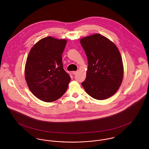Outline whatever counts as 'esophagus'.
Listing matches in <instances>:
<instances>
[{
    "label": "esophagus",
    "instance_id": "obj_1",
    "mask_svg": "<svg viewBox=\"0 0 149 149\" xmlns=\"http://www.w3.org/2000/svg\"><path fill=\"white\" fill-rule=\"evenodd\" d=\"M77 73H78V71H73V72H72V74H74V75L77 74Z\"/></svg>",
    "mask_w": 149,
    "mask_h": 149
}]
</instances>
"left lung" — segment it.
<instances>
[{
	"instance_id": "left-lung-1",
	"label": "left lung",
	"mask_w": 149,
	"mask_h": 149,
	"mask_svg": "<svg viewBox=\"0 0 149 149\" xmlns=\"http://www.w3.org/2000/svg\"><path fill=\"white\" fill-rule=\"evenodd\" d=\"M80 42L88 64L82 86L95 99L102 100L111 97L119 89L123 78V64L118 47L97 33L83 37Z\"/></svg>"
}]
</instances>
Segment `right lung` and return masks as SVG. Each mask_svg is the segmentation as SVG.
I'll list each match as a JSON object with an SVG mask.
<instances>
[{
    "instance_id": "add662e5",
    "label": "right lung",
    "mask_w": 149,
    "mask_h": 149,
    "mask_svg": "<svg viewBox=\"0 0 149 149\" xmlns=\"http://www.w3.org/2000/svg\"><path fill=\"white\" fill-rule=\"evenodd\" d=\"M67 41L47 37L30 49L25 64L24 77L31 93L40 100L53 102L66 92L70 81L64 70L62 54Z\"/></svg>"
}]
</instances>
